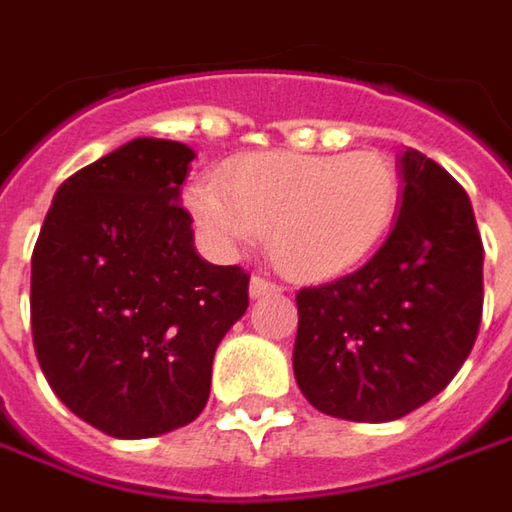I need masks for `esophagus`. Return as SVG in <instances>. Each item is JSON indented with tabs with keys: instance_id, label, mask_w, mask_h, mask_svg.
Instances as JSON below:
<instances>
[{
	"instance_id": "esophagus-1",
	"label": "esophagus",
	"mask_w": 512,
	"mask_h": 512,
	"mask_svg": "<svg viewBox=\"0 0 512 512\" xmlns=\"http://www.w3.org/2000/svg\"><path fill=\"white\" fill-rule=\"evenodd\" d=\"M271 291H280V285L271 283L269 277L255 274V277L249 280V294H252V297H263V294H271Z\"/></svg>"
}]
</instances>
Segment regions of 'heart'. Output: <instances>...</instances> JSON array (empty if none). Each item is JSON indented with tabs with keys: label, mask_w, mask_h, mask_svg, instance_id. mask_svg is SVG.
Here are the masks:
<instances>
[{
	"label": "heart",
	"mask_w": 512,
	"mask_h": 512,
	"mask_svg": "<svg viewBox=\"0 0 512 512\" xmlns=\"http://www.w3.org/2000/svg\"><path fill=\"white\" fill-rule=\"evenodd\" d=\"M401 201V179L381 151H260L190 190L198 227L221 249L269 229L274 266L294 280H333L378 249Z\"/></svg>",
	"instance_id": "1"
}]
</instances>
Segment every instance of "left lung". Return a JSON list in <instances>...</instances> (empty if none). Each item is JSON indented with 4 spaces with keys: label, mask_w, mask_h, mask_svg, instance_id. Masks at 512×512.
I'll use <instances>...</instances> for the list:
<instances>
[{
    "label": "left lung",
    "mask_w": 512,
    "mask_h": 512,
    "mask_svg": "<svg viewBox=\"0 0 512 512\" xmlns=\"http://www.w3.org/2000/svg\"><path fill=\"white\" fill-rule=\"evenodd\" d=\"M395 229L364 266L297 294L294 375L311 406L356 423L415 412L457 375L482 322L471 198L434 159L401 156Z\"/></svg>",
    "instance_id": "left-lung-1"
}]
</instances>
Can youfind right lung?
<instances>
[{"instance_id": "obj_1", "label": "right lung", "mask_w": 512, "mask_h": 512, "mask_svg": "<svg viewBox=\"0 0 512 512\" xmlns=\"http://www.w3.org/2000/svg\"><path fill=\"white\" fill-rule=\"evenodd\" d=\"M193 151L131 139L72 173L33 249L30 322L52 392L103 434L156 437L207 406L249 274L196 255L179 187Z\"/></svg>"}]
</instances>
